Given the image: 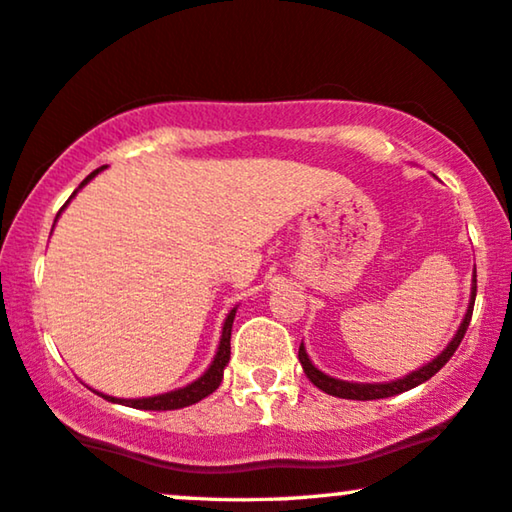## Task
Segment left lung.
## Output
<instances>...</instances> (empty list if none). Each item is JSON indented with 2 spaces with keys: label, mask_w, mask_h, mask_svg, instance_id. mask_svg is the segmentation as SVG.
I'll return each instance as SVG.
<instances>
[{
  "label": "left lung",
  "mask_w": 512,
  "mask_h": 512,
  "mask_svg": "<svg viewBox=\"0 0 512 512\" xmlns=\"http://www.w3.org/2000/svg\"><path fill=\"white\" fill-rule=\"evenodd\" d=\"M475 292H478V276L473 278V292H470V304H468V311H466V318H463V323L459 327V332H456L452 342L445 351L440 353L438 358L433 360V363H428L421 367V370L407 374V377L398 379V381H388V384H351V381H342V379H332L327 377L318 370V367H313V363L306 356L304 351V344H299V363L304 367V374L311 379L313 386H318L320 391L335 395V398H346V400H379V398H391V395H398V393H405L410 391V388L424 384L433 377L435 372H440L442 367L449 358L454 356V351L459 349L463 335H466L468 325H470V318H473V306H475Z\"/></svg>",
  "instance_id": "left-lung-1"
}]
</instances>
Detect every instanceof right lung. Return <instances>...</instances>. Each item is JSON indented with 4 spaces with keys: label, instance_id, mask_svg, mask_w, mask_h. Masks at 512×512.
<instances>
[{
    "label": "right lung",
    "instance_id": "right-lung-1",
    "mask_svg": "<svg viewBox=\"0 0 512 512\" xmlns=\"http://www.w3.org/2000/svg\"><path fill=\"white\" fill-rule=\"evenodd\" d=\"M105 168V166H102ZM102 168L93 170L91 175L86 177L84 182H81L79 189L86 185L88 180H91L93 175H98ZM77 194V192H74ZM72 194V196H74ZM70 196V199H72ZM70 203V201H67ZM65 203V206H67ZM63 206V208H65ZM60 208V210H63ZM58 220V217H56ZM234 316H236V309H231V313L227 316V320H224V327H222V339H220V349H217V356L213 360V365L208 367L206 374L203 377H199L196 381H192V384L185 386V388H177V391H170V393H161V395H152V398H138V400H124V398H112V395H102V398L109 400V403H119V405H126V407H135V410H180V407H189L194 403H199V400L206 398V395H210L215 391L217 386H220L222 381V372L224 367H227L229 363V356H231V325H234Z\"/></svg>",
    "mask_w": 512,
    "mask_h": 512
}]
</instances>
